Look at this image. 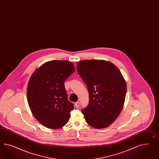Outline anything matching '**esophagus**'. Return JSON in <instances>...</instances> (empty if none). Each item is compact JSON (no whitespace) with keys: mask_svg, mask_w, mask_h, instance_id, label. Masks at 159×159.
<instances>
[{"mask_svg":"<svg viewBox=\"0 0 159 159\" xmlns=\"http://www.w3.org/2000/svg\"><path fill=\"white\" fill-rule=\"evenodd\" d=\"M75 107H79V105H80V102H79V101H77V102H75Z\"/></svg>","mask_w":159,"mask_h":159,"instance_id":"34e87169","label":"esophagus"}]
</instances>
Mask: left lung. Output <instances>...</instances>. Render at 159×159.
Masks as SVG:
<instances>
[{
  "mask_svg": "<svg viewBox=\"0 0 159 159\" xmlns=\"http://www.w3.org/2000/svg\"><path fill=\"white\" fill-rule=\"evenodd\" d=\"M77 71L89 93V103L82 110L87 123L95 129L107 127L123 107L127 91L124 77L112 62L101 60L80 61Z\"/></svg>",
  "mask_w": 159,
  "mask_h": 159,
  "instance_id": "8db88e82",
  "label": "left lung"
}]
</instances>
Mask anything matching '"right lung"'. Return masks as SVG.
Here are the masks:
<instances>
[{"instance_id": "1", "label": "right lung", "mask_w": 159, "mask_h": 159, "mask_svg": "<svg viewBox=\"0 0 159 159\" xmlns=\"http://www.w3.org/2000/svg\"><path fill=\"white\" fill-rule=\"evenodd\" d=\"M75 72L71 62L48 61L30 76L27 100L34 117L47 128L60 129L68 122L74 108L69 102L64 82Z\"/></svg>"}]
</instances>
